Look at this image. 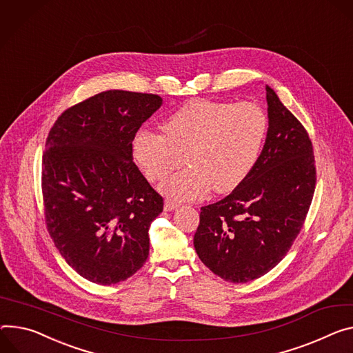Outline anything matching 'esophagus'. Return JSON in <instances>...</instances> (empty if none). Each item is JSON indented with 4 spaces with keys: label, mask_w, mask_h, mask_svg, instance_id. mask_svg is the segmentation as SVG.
Segmentation results:
<instances>
[{
    "label": "esophagus",
    "mask_w": 353,
    "mask_h": 353,
    "mask_svg": "<svg viewBox=\"0 0 353 353\" xmlns=\"http://www.w3.org/2000/svg\"><path fill=\"white\" fill-rule=\"evenodd\" d=\"M179 205H180V204L176 203V201L166 200V201H165V211H173V210H176Z\"/></svg>",
    "instance_id": "esophagus-1"
}]
</instances>
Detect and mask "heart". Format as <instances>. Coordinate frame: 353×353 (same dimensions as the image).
Segmentation results:
<instances>
[{
    "mask_svg": "<svg viewBox=\"0 0 353 353\" xmlns=\"http://www.w3.org/2000/svg\"><path fill=\"white\" fill-rule=\"evenodd\" d=\"M163 135L139 131L134 157L149 181H162L184 163L190 168L169 179L162 190L179 200L200 199L212 188L225 194L252 173L262 153L269 117L252 101L191 100L162 123Z\"/></svg>",
    "mask_w": 353,
    "mask_h": 353,
    "instance_id": "obj_1",
    "label": "heart"
}]
</instances>
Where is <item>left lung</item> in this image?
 <instances>
[{
  "instance_id": "left-lung-1",
  "label": "left lung",
  "mask_w": 353,
  "mask_h": 353,
  "mask_svg": "<svg viewBox=\"0 0 353 353\" xmlns=\"http://www.w3.org/2000/svg\"><path fill=\"white\" fill-rule=\"evenodd\" d=\"M269 131L258 163L230 196L201 207L194 248L231 283L270 272L290 250L310 210L316 170L303 123L266 85Z\"/></svg>"
}]
</instances>
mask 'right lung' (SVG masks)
Here are the masks:
<instances>
[{"label": "right lung", "instance_id": "right-lung-1", "mask_svg": "<svg viewBox=\"0 0 353 353\" xmlns=\"http://www.w3.org/2000/svg\"><path fill=\"white\" fill-rule=\"evenodd\" d=\"M162 105L156 94L110 90L68 108L46 139L42 196L54 246L81 277L115 284L149 254L163 197L134 163L132 142Z\"/></svg>", "mask_w": 353, "mask_h": 353}]
</instances>
